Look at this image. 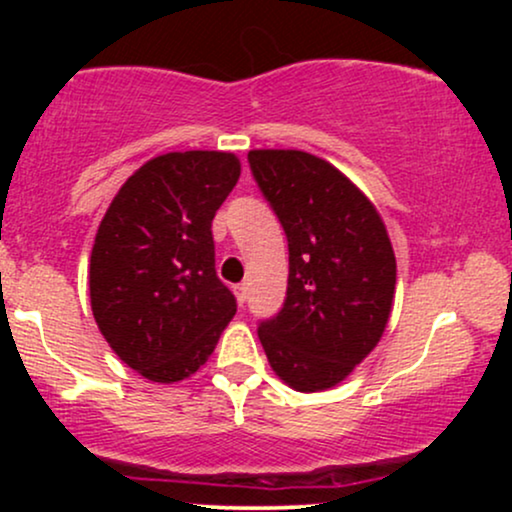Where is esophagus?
Here are the masks:
<instances>
[{
	"label": "esophagus",
	"mask_w": 512,
	"mask_h": 512,
	"mask_svg": "<svg viewBox=\"0 0 512 512\" xmlns=\"http://www.w3.org/2000/svg\"><path fill=\"white\" fill-rule=\"evenodd\" d=\"M233 293H236L238 303L243 305L245 298H248V286H245V284H236V286H233Z\"/></svg>",
	"instance_id": "esophagus-1"
}]
</instances>
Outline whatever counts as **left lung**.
Here are the masks:
<instances>
[{
  "label": "left lung",
  "mask_w": 512,
  "mask_h": 512,
  "mask_svg": "<svg viewBox=\"0 0 512 512\" xmlns=\"http://www.w3.org/2000/svg\"><path fill=\"white\" fill-rule=\"evenodd\" d=\"M250 173L289 240V286L257 337L274 373L298 392L342 383L383 337L397 262L363 192L305 151L260 149Z\"/></svg>",
  "instance_id": "left-lung-1"
}]
</instances>
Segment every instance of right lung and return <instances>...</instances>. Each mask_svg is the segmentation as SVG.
I'll return each mask as SVG.
<instances>
[{
	"label": "right lung",
	"instance_id": "1",
	"mask_svg": "<svg viewBox=\"0 0 512 512\" xmlns=\"http://www.w3.org/2000/svg\"><path fill=\"white\" fill-rule=\"evenodd\" d=\"M240 178L223 151L151 158L120 187L91 250V308L105 342L154 383H178L236 315L216 276L211 221Z\"/></svg>",
	"mask_w": 512,
	"mask_h": 512
}]
</instances>
